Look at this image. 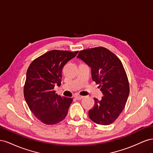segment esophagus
<instances>
[{
  "label": "esophagus",
  "instance_id": "34e87169",
  "mask_svg": "<svg viewBox=\"0 0 153 153\" xmlns=\"http://www.w3.org/2000/svg\"><path fill=\"white\" fill-rule=\"evenodd\" d=\"M75 98L76 100H82V99L84 98V96H79V95H76V96H75Z\"/></svg>",
  "mask_w": 153,
  "mask_h": 153
}]
</instances>
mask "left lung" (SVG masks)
<instances>
[{
    "label": "left lung",
    "instance_id": "8db88e82",
    "mask_svg": "<svg viewBox=\"0 0 153 153\" xmlns=\"http://www.w3.org/2000/svg\"><path fill=\"white\" fill-rule=\"evenodd\" d=\"M76 57L91 68L92 80L100 85L103 95L101 100L94 98L89 118L101 125L112 123L123 112L129 93L128 77L121 61L103 47L80 51Z\"/></svg>",
    "mask_w": 153,
    "mask_h": 153
}]
</instances>
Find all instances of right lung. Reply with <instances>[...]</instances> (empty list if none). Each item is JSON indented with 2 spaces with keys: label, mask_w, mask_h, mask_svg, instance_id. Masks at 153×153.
<instances>
[{
  "label": "right lung",
  "mask_w": 153,
  "mask_h": 153,
  "mask_svg": "<svg viewBox=\"0 0 153 153\" xmlns=\"http://www.w3.org/2000/svg\"><path fill=\"white\" fill-rule=\"evenodd\" d=\"M77 52L51 50L32 62L27 69L24 93L31 112L46 124H55L66 117L73 99L55 93L61 85L64 66Z\"/></svg>",
  "instance_id": "right-lung-1"
}]
</instances>
